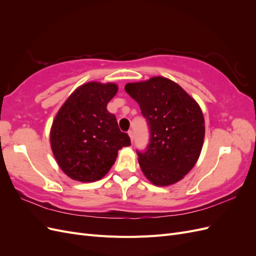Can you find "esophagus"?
<instances>
[{"instance_id": "34e87169", "label": "esophagus", "mask_w": 256, "mask_h": 256, "mask_svg": "<svg viewBox=\"0 0 256 256\" xmlns=\"http://www.w3.org/2000/svg\"><path fill=\"white\" fill-rule=\"evenodd\" d=\"M128 134H129V138H130L131 142H134V131H132V130L128 131Z\"/></svg>"}]
</instances>
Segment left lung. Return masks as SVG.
<instances>
[{"label": "left lung", "mask_w": 256, "mask_h": 256, "mask_svg": "<svg viewBox=\"0 0 256 256\" xmlns=\"http://www.w3.org/2000/svg\"><path fill=\"white\" fill-rule=\"evenodd\" d=\"M125 90L140 106L150 138L138 164L152 184H176L196 166L205 136L204 115L198 104L176 82L152 76L127 83Z\"/></svg>", "instance_id": "obj_1"}]
</instances>
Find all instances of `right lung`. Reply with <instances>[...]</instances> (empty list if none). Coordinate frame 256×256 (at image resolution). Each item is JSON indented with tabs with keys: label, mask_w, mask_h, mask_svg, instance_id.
<instances>
[{
	"label": "right lung",
	"mask_w": 256,
	"mask_h": 256,
	"mask_svg": "<svg viewBox=\"0 0 256 256\" xmlns=\"http://www.w3.org/2000/svg\"><path fill=\"white\" fill-rule=\"evenodd\" d=\"M115 83L88 82L74 90L60 108L50 130V144L58 166L72 180L92 182L110 171L124 146L130 145L114 114L106 109L116 95Z\"/></svg>",
	"instance_id": "right-lung-1"
}]
</instances>
